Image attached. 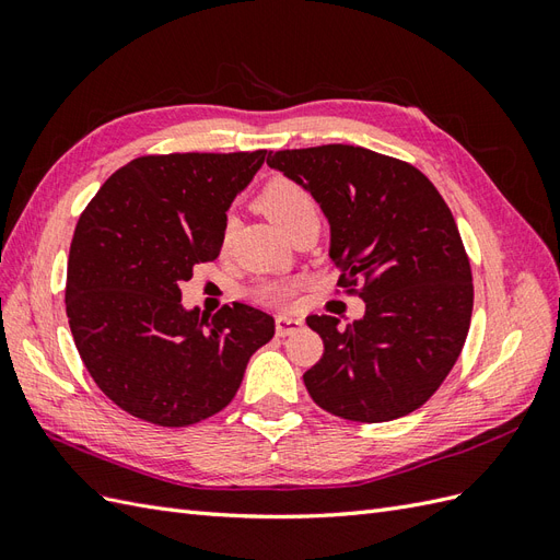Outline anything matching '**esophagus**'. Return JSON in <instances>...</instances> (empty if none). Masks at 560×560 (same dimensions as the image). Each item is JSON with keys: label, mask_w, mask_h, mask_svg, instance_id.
I'll use <instances>...</instances> for the list:
<instances>
[{"label": "esophagus", "mask_w": 560, "mask_h": 560, "mask_svg": "<svg viewBox=\"0 0 560 560\" xmlns=\"http://www.w3.org/2000/svg\"><path fill=\"white\" fill-rule=\"evenodd\" d=\"M301 325H303V319L299 315H294V313H280V315H276V331H278V336H290Z\"/></svg>", "instance_id": "34e87169"}]
</instances>
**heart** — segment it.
<instances>
[{
  "mask_svg": "<svg viewBox=\"0 0 560 560\" xmlns=\"http://www.w3.org/2000/svg\"><path fill=\"white\" fill-rule=\"evenodd\" d=\"M259 202H261L264 212L270 219H273L278 226H282L284 231L290 229L296 222V219H301L303 214L317 212L315 198L311 196L306 186L294 182V179H287V177L270 179L264 186ZM231 231H233V217H226L224 231H222V243L224 245L231 238ZM294 290H296V282L292 278H278V280L261 282L259 290H257V296L266 303H280L287 296H292Z\"/></svg>",
  "mask_w": 560,
  "mask_h": 560,
  "instance_id": "obj_1",
  "label": "heart"
}]
</instances>
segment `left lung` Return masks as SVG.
I'll list each match as a JSON object with an SVG mask.
<instances>
[{
	"label": "left lung",
	"mask_w": 560,
	"mask_h": 560,
	"mask_svg": "<svg viewBox=\"0 0 560 560\" xmlns=\"http://www.w3.org/2000/svg\"><path fill=\"white\" fill-rule=\"evenodd\" d=\"M329 219L338 284L366 303L362 319L311 315L325 352L303 374L313 401L354 422H385L425 404L457 362L474 284L455 219L411 163L352 144L268 151Z\"/></svg>",
	"instance_id": "8db88e82"
}]
</instances>
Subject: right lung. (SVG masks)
Masks as SVG:
<instances>
[{
  "instance_id": "right-lung-1",
  "label": "right lung",
  "mask_w": 560,
  "mask_h": 560,
  "mask_svg": "<svg viewBox=\"0 0 560 560\" xmlns=\"http://www.w3.org/2000/svg\"><path fill=\"white\" fill-rule=\"evenodd\" d=\"M264 159V149L140 156L81 212L67 317L95 385L126 413L161 428L219 413L273 338L276 319L245 303L212 317L179 303L194 266L219 257L226 210Z\"/></svg>"
}]
</instances>
